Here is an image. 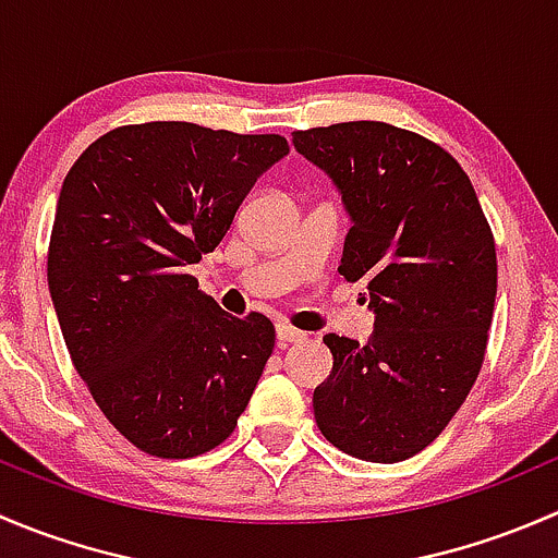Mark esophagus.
I'll return each instance as SVG.
<instances>
[{
	"instance_id": "obj_1",
	"label": "esophagus",
	"mask_w": 558,
	"mask_h": 558,
	"mask_svg": "<svg viewBox=\"0 0 558 558\" xmlns=\"http://www.w3.org/2000/svg\"><path fill=\"white\" fill-rule=\"evenodd\" d=\"M278 340L283 342V345H294V342H305L307 340V335L305 331H300V329H294V326H289V324H278Z\"/></svg>"
}]
</instances>
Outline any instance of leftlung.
I'll return each mask as SVG.
<instances>
[{"mask_svg":"<svg viewBox=\"0 0 558 558\" xmlns=\"http://www.w3.org/2000/svg\"><path fill=\"white\" fill-rule=\"evenodd\" d=\"M296 154L335 183L351 218L340 258L367 280L364 345L326 335L331 375L313 391L320 435L391 464L424 451L481 373L497 300V251L481 202L440 145L380 121L294 132Z\"/></svg>","mask_w":558,"mask_h":558,"instance_id":"left-lung-1","label":"left lung"}]
</instances>
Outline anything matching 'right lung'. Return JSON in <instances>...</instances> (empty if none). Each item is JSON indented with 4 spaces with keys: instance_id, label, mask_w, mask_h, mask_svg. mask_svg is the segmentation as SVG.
Returning a JSON list of instances; mask_svg holds the SVG:
<instances>
[{
    "instance_id": "add662e5",
    "label": "right lung",
    "mask_w": 558,
    "mask_h": 558,
    "mask_svg": "<svg viewBox=\"0 0 558 558\" xmlns=\"http://www.w3.org/2000/svg\"><path fill=\"white\" fill-rule=\"evenodd\" d=\"M283 156L278 134L154 121L107 132L64 178L50 300L77 375L140 451H210L247 408L275 348L272 320L223 313L189 272Z\"/></svg>"
}]
</instances>
